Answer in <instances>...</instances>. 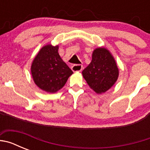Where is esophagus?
I'll use <instances>...</instances> for the list:
<instances>
[{"instance_id": "34e87169", "label": "esophagus", "mask_w": 150, "mask_h": 150, "mask_svg": "<svg viewBox=\"0 0 150 150\" xmlns=\"http://www.w3.org/2000/svg\"><path fill=\"white\" fill-rule=\"evenodd\" d=\"M83 70V65L81 64H74V66H72V71H82Z\"/></svg>"}]
</instances>
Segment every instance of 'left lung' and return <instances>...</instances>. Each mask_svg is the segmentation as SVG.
Instances as JSON below:
<instances>
[{
    "label": "left lung",
    "instance_id": "left-lung-1",
    "mask_svg": "<svg viewBox=\"0 0 150 150\" xmlns=\"http://www.w3.org/2000/svg\"><path fill=\"white\" fill-rule=\"evenodd\" d=\"M82 73L90 88L100 94L114 85L119 76V69L107 49L98 48L92 53L91 63Z\"/></svg>",
    "mask_w": 150,
    "mask_h": 150
}]
</instances>
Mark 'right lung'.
Instances as JSON below:
<instances>
[{
	"instance_id": "right-lung-1",
	"label": "right lung",
	"mask_w": 150,
	"mask_h": 150,
	"mask_svg": "<svg viewBox=\"0 0 150 150\" xmlns=\"http://www.w3.org/2000/svg\"><path fill=\"white\" fill-rule=\"evenodd\" d=\"M59 46L46 45L40 50L31 64L35 84L42 90L54 93L65 85L73 71L61 59Z\"/></svg>"
}]
</instances>
